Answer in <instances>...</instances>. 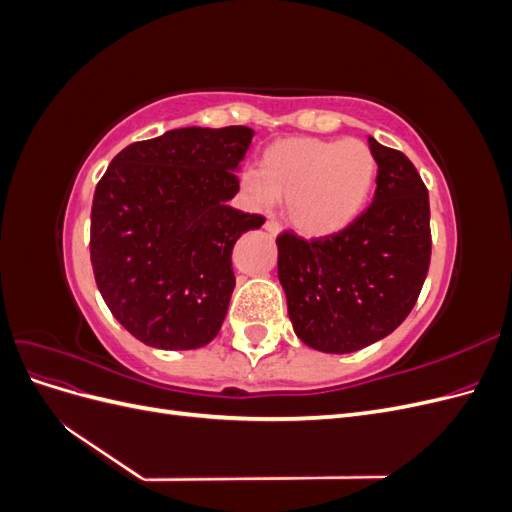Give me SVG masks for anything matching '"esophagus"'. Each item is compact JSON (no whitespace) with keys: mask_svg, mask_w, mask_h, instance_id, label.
I'll return each mask as SVG.
<instances>
[{"mask_svg":"<svg viewBox=\"0 0 512 512\" xmlns=\"http://www.w3.org/2000/svg\"><path fill=\"white\" fill-rule=\"evenodd\" d=\"M265 230L269 232V235H280V232H282V224L280 222H275V220H269L267 224H265Z\"/></svg>","mask_w":512,"mask_h":512,"instance_id":"esophagus-1","label":"esophagus"}]
</instances>
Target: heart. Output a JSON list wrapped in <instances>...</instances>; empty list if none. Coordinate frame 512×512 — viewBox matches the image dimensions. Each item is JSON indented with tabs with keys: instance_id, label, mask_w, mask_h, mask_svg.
Listing matches in <instances>:
<instances>
[{
	"instance_id": "heart-1",
	"label": "heart",
	"mask_w": 512,
	"mask_h": 512,
	"mask_svg": "<svg viewBox=\"0 0 512 512\" xmlns=\"http://www.w3.org/2000/svg\"><path fill=\"white\" fill-rule=\"evenodd\" d=\"M378 162L363 141L286 138L265 149L258 170L241 183L256 209L286 198L288 222L307 237H329L348 228L374 192Z\"/></svg>"
}]
</instances>
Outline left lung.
<instances>
[{
    "instance_id": "8db88e82",
    "label": "left lung",
    "mask_w": 512,
    "mask_h": 512,
    "mask_svg": "<svg viewBox=\"0 0 512 512\" xmlns=\"http://www.w3.org/2000/svg\"><path fill=\"white\" fill-rule=\"evenodd\" d=\"M378 162L374 203L337 235L277 237V277L292 329L309 348L348 354L391 335L429 271V194L414 164L367 138Z\"/></svg>"
}]
</instances>
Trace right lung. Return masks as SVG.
I'll return each instance as SVG.
<instances>
[{
  "label": "right lung",
  "mask_w": 512,
  "mask_h": 512,
  "mask_svg": "<svg viewBox=\"0 0 512 512\" xmlns=\"http://www.w3.org/2000/svg\"><path fill=\"white\" fill-rule=\"evenodd\" d=\"M254 130L179 128L113 158L91 205V267L111 314L160 350L207 346L235 290L232 247L262 215L232 209Z\"/></svg>",
  "instance_id": "right-lung-1"
}]
</instances>
